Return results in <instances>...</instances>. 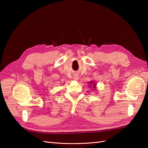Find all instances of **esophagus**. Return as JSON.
I'll return each mask as SVG.
<instances>
[{
  "label": "esophagus",
  "mask_w": 148,
  "mask_h": 148,
  "mask_svg": "<svg viewBox=\"0 0 148 148\" xmlns=\"http://www.w3.org/2000/svg\"><path fill=\"white\" fill-rule=\"evenodd\" d=\"M73 79H74L75 80H78V79H79V76H78V75H77V74L74 75H73Z\"/></svg>",
  "instance_id": "34e87169"
}]
</instances>
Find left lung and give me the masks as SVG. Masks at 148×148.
<instances>
[{
    "label": "left lung",
    "mask_w": 148,
    "mask_h": 148,
    "mask_svg": "<svg viewBox=\"0 0 148 148\" xmlns=\"http://www.w3.org/2000/svg\"><path fill=\"white\" fill-rule=\"evenodd\" d=\"M90 83H91V84H92V82H90ZM96 84H94V85H93V86H93L94 88H95V87H96Z\"/></svg>",
    "instance_id": "left-lung-1"
}]
</instances>
